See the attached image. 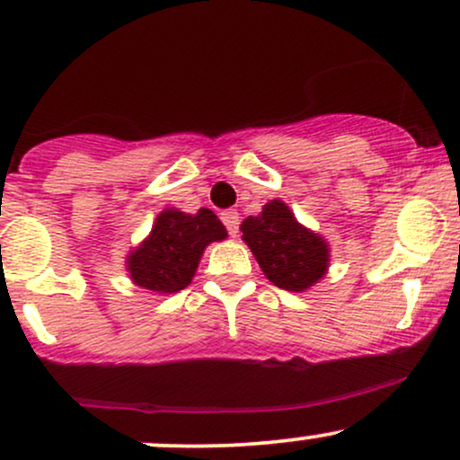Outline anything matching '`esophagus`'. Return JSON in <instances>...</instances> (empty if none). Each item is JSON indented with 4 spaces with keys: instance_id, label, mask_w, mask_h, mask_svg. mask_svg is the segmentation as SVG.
Instances as JSON below:
<instances>
[{
    "instance_id": "esophagus-1",
    "label": "esophagus",
    "mask_w": 460,
    "mask_h": 460,
    "mask_svg": "<svg viewBox=\"0 0 460 460\" xmlns=\"http://www.w3.org/2000/svg\"><path fill=\"white\" fill-rule=\"evenodd\" d=\"M222 222H225L226 231H229L231 238H235L238 235V229H240V213L235 211V208H226V211L220 213Z\"/></svg>"
}]
</instances>
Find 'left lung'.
<instances>
[{
    "label": "left lung",
    "instance_id": "obj_1",
    "mask_svg": "<svg viewBox=\"0 0 460 460\" xmlns=\"http://www.w3.org/2000/svg\"><path fill=\"white\" fill-rule=\"evenodd\" d=\"M240 231L264 276L280 289L305 291L327 273L329 244L300 225L282 200L264 204L262 213L249 216Z\"/></svg>",
    "mask_w": 460,
    "mask_h": 460
}]
</instances>
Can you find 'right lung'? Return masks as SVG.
Masks as SVG:
<instances>
[{
	"label": "right lung",
	"instance_id": "1",
	"mask_svg": "<svg viewBox=\"0 0 460 460\" xmlns=\"http://www.w3.org/2000/svg\"><path fill=\"white\" fill-rule=\"evenodd\" d=\"M225 238V225L211 208H200L193 216L164 208L148 238L128 253L127 269L142 289L175 294L191 285L207 244Z\"/></svg>",
	"mask_w": 460,
	"mask_h": 460
}]
</instances>
